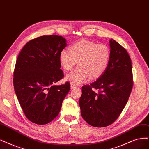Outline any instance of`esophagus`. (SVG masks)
Returning <instances> with one entry per match:
<instances>
[{
	"label": "esophagus",
	"mask_w": 149,
	"mask_h": 149,
	"mask_svg": "<svg viewBox=\"0 0 149 149\" xmlns=\"http://www.w3.org/2000/svg\"><path fill=\"white\" fill-rule=\"evenodd\" d=\"M77 85H76L72 83V84H70V88H71V89L75 88H77Z\"/></svg>",
	"instance_id": "obj_1"
}]
</instances>
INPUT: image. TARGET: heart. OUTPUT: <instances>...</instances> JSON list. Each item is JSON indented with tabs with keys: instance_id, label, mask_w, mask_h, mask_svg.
Returning <instances> with one entry per match:
<instances>
[{
	"instance_id": "1",
	"label": "heart",
	"mask_w": 149,
	"mask_h": 149,
	"mask_svg": "<svg viewBox=\"0 0 149 149\" xmlns=\"http://www.w3.org/2000/svg\"><path fill=\"white\" fill-rule=\"evenodd\" d=\"M111 58V52L105 44H98L82 40L70 48L61 51L59 59L63 69L70 70L77 64L79 67L69 73L66 79L74 84L85 81L88 78L97 79L107 70Z\"/></svg>"
}]
</instances>
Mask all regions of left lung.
<instances>
[{
	"mask_svg": "<svg viewBox=\"0 0 149 149\" xmlns=\"http://www.w3.org/2000/svg\"><path fill=\"white\" fill-rule=\"evenodd\" d=\"M109 43L111 58L107 70L96 81L82 86L79 100L81 117L97 128L107 126L118 118L133 85L127 51L113 39Z\"/></svg>",
	"mask_w": 149,
	"mask_h": 149,
	"instance_id": "obj_1",
	"label": "left lung"
}]
</instances>
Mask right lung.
Listing matches in <instances>:
<instances>
[{
  "label": "right lung",
  "instance_id": "add662e5",
  "mask_svg": "<svg viewBox=\"0 0 149 149\" xmlns=\"http://www.w3.org/2000/svg\"><path fill=\"white\" fill-rule=\"evenodd\" d=\"M67 43L63 37L42 36L27 42L16 59L14 89L26 117L45 125L56 118L70 84L54 85L64 77L59 56Z\"/></svg>",
  "mask_w": 149,
  "mask_h": 149
}]
</instances>
